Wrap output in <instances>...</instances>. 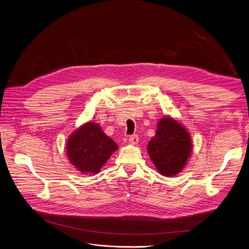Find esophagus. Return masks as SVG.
Here are the masks:
<instances>
[{"instance_id":"1","label":"esophagus","mask_w":249,"mask_h":249,"mask_svg":"<svg viewBox=\"0 0 249 249\" xmlns=\"http://www.w3.org/2000/svg\"><path fill=\"white\" fill-rule=\"evenodd\" d=\"M129 142L132 145H137L138 142H139V137L137 135H132L129 138Z\"/></svg>"}]
</instances>
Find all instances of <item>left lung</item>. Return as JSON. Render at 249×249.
<instances>
[{
	"mask_svg": "<svg viewBox=\"0 0 249 249\" xmlns=\"http://www.w3.org/2000/svg\"><path fill=\"white\" fill-rule=\"evenodd\" d=\"M147 151L161 175L175 176L183 170L191 156L190 133L177 119L164 116L158 122L156 135L150 140Z\"/></svg>",
	"mask_w": 249,
	"mask_h": 249,
	"instance_id": "left-lung-1",
	"label": "left lung"
}]
</instances>
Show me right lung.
Masks as SVG:
<instances>
[{"label":"right lung","instance_id":"obj_1","mask_svg":"<svg viewBox=\"0 0 249 249\" xmlns=\"http://www.w3.org/2000/svg\"><path fill=\"white\" fill-rule=\"evenodd\" d=\"M118 150L115 142L94 122H86L67 140L69 161L83 174H96Z\"/></svg>","mask_w":249,"mask_h":249}]
</instances>
